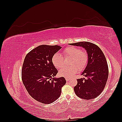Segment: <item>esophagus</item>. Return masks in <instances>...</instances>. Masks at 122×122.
I'll return each mask as SVG.
<instances>
[{
    "mask_svg": "<svg viewBox=\"0 0 122 122\" xmlns=\"http://www.w3.org/2000/svg\"><path fill=\"white\" fill-rule=\"evenodd\" d=\"M65 79H66V81H69V80H70V78H67V77H66V78Z\"/></svg>",
    "mask_w": 122,
    "mask_h": 122,
    "instance_id": "esophagus-1",
    "label": "esophagus"
}]
</instances>
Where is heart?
<instances>
[{"label":"heart","instance_id":"obj_1","mask_svg":"<svg viewBox=\"0 0 122 122\" xmlns=\"http://www.w3.org/2000/svg\"><path fill=\"white\" fill-rule=\"evenodd\" d=\"M62 52L65 57L72 58L70 65L72 66L61 68L59 71V74L61 76L70 78L78 72L79 70H82L86 67L88 61L87 55L78 48L74 46L68 47L64 49ZM52 62L55 68H61L64 65V58L60 54L56 53L52 56Z\"/></svg>","mask_w":122,"mask_h":122}]
</instances>
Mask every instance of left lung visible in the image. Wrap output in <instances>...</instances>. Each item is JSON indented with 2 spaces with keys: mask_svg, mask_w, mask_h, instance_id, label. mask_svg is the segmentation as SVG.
I'll list each match as a JSON object with an SVG mask.
<instances>
[{
  "mask_svg": "<svg viewBox=\"0 0 122 122\" xmlns=\"http://www.w3.org/2000/svg\"><path fill=\"white\" fill-rule=\"evenodd\" d=\"M70 45L81 47L86 51L87 65L81 73L86 78L77 79L74 87L77 96L84 100H90L100 94L108 79V68L104 53L96 45L88 42H81Z\"/></svg>",
  "mask_w": 122,
  "mask_h": 122,
  "instance_id": "1",
  "label": "left lung"
}]
</instances>
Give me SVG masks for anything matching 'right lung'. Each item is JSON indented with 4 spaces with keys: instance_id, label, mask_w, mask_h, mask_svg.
I'll return each mask as SVG.
<instances>
[{
    "instance_id": "add662e5",
    "label": "right lung",
    "mask_w": 122,
    "mask_h": 122,
    "mask_svg": "<svg viewBox=\"0 0 122 122\" xmlns=\"http://www.w3.org/2000/svg\"><path fill=\"white\" fill-rule=\"evenodd\" d=\"M61 48L58 45H42L31 50L24 59L22 69L23 84L31 97L44 104L56 100L66 83L63 77H54L58 71L52 62V56Z\"/></svg>"
}]
</instances>
